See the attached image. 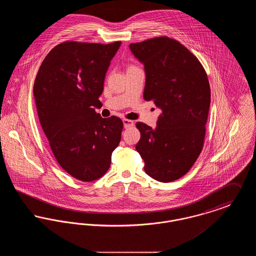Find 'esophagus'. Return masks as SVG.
I'll return each mask as SVG.
<instances>
[{
    "instance_id": "obj_1",
    "label": "esophagus",
    "mask_w": 256,
    "mask_h": 256,
    "mask_svg": "<svg viewBox=\"0 0 256 256\" xmlns=\"http://www.w3.org/2000/svg\"><path fill=\"white\" fill-rule=\"evenodd\" d=\"M122 122H124V128H132V126H134V121H132V120L124 119Z\"/></svg>"
}]
</instances>
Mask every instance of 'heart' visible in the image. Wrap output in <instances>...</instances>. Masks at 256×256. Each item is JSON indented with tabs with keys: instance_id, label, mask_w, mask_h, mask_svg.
Here are the masks:
<instances>
[{
	"instance_id": "1",
	"label": "heart",
	"mask_w": 256,
	"mask_h": 256,
	"mask_svg": "<svg viewBox=\"0 0 256 256\" xmlns=\"http://www.w3.org/2000/svg\"><path fill=\"white\" fill-rule=\"evenodd\" d=\"M135 67H136V66H134V65H130V66H128V69H132V68H135Z\"/></svg>"
}]
</instances>
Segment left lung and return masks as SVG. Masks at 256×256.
<instances>
[{"instance_id": "left-lung-1", "label": "left lung", "mask_w": 256, "mask_h": 256, "mask_svg": "<svg viewBox=\"0 0 256 256\" xmlns=\"http://www.w3.org/2000/svg\"><path fill=\"white\" fill-rule=\"evenodd\" d=\"M130 49L144 64V100L162 111L156 128L136 124L141 138L135 148L146 174L170 182L191 169L202 150L210 106L206 72L189 50L169 37L132 43Z\"/></svg>"}]
</instances>
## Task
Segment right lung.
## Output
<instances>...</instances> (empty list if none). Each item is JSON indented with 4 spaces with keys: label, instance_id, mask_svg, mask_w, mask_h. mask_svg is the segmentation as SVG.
Segmentation results:
<instances>
[{
    "label": "right lung",
    "instance_id": "1",
    "mask_svg": "<svg viewBox=\"0 0 256 256\" xmlns=\"http://www.w3.org/2000/svg\"><path fill=\"white\" fill-rule=\"evenodd\" d=\"M121 41L110 44L66 41L39 67L34 86L38 118L52 152L74 178L88 182L110 169L122 135V120L95 111L110 61Z\"/></svg>",
    "mask_w": 256,
    "mask_h": 256
}]
</instances>
